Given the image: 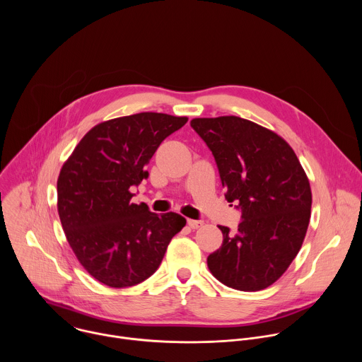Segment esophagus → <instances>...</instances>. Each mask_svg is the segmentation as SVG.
<instances>
[{
  "label": "esophagus",
  "mask_w": 362,
  "mask_h": 362,
  "mask_svg": "<svg viewBox=\"0 0 362 362\" xmlns=\"http://www.w3.org/2000/svg\"><path fill=\"white\" fill-rule=\"evenodd\" d=\"M187 225L192 229H199L203 226V221H194V219H187Z\"/></svg>",
  "instance_id": "1"
}]
</instances>
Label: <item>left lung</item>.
<instances>
[{
  "label": "left lung",
  "mask_w": 362,
  "mask_h": 362,
  "mask_svg": "<svg viewBox=\"0 0 362 362\" xmlns=\"http://www.w3.org/2000/svg\"><path fill=\"white\" fill-rule=\"evenodd\" d=\"M216 160L228 202L238 203L236 232L219 226L222 246L208 256L212 275L238 291L276 282L298 255L313 193L292 147L275 132L236 116L193 119Z\"/></svg>",
  "instance_id": "obj_1"
}]
</instances>
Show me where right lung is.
Instances as JSON below:
<instances>
[{
    "label": "right lung",
    "mask_w": 362,
    "mask_h": 362,
    "mask_svg": "<svg viewBox=\"0 0 362 362\" xmlns=\"http://www.w3.org/2000/svg\"><path fill=\"white\" fill-rule=\"evenodd\" d=\"M187 117L137 113L94 126L73 150L57 180V209L66 238L83 268L112 288L133 286L159 268L186 219L162 216L132 203V186L160 143Z\"/></svg>",
    "instance_id": "obj_1"
}]
</instances>
